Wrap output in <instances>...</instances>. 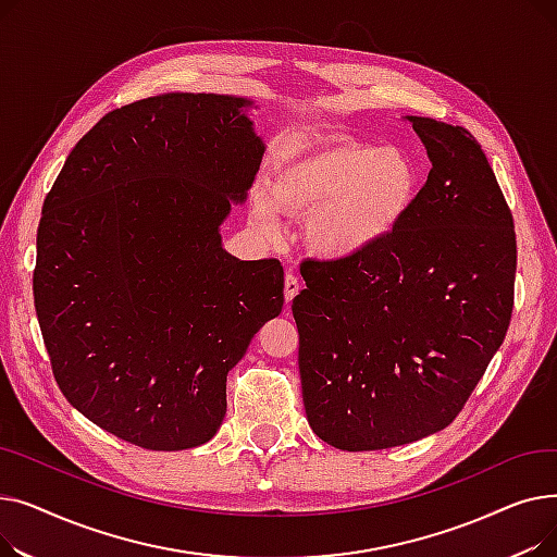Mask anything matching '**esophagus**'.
<instances>
[{"instance_id": "esophagus-1", "label": "esophagus", "mask_w": 557, "mask_h": 557, "mask_svg": "<svg viewBox=\"0 0 557 557\" xmlns=\"http://www.w3.org/2000/svg\"><path fill=\"white\" fill-rule=\"evenodd\" d=\"M300 288H302L300 280H298L294 273H286V277H284V300H286V302L294 300V298L298 296Z\"/></svg>"}]
</instances>
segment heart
Wrapping results in <instances>:
<instances>
[{
	"label": "heart",
	"mask_w": 557,
	"mask_h": 557,
	"mask_svg": "<svg viewBox=\"0 0 557 557\" xmlns=\"http://www.w3.org/2000/svg\"><path fill=\"white\" fill-rule=\"evenodd\" d=\"M420 191L413 158L395 146L341 141L282 160L269 191L252 194V223L277 232L280 210L307 216L305 237L327 259L361 257L388 242Z\"/></svg>",
	"instance_id": "obj_1"
}]
</instances>
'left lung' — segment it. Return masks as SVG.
<instances>
[{"mask_svg":"<svg viewBox=\"0 0 557 557\" xmlns=\"http://www.w3.org/2000/svg\"><path fill=\"white\" fill-rule=\"evenodd\" d=\"M431 171L388 242L302 263L294 298L309 426L343 451L416 443L462 411L506 338L515 223L470 131L406 116Z\"/></svg>","mask_w":557,"mask_h":557,"instance_id":"1","label":"left lung"}]
</instances>
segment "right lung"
<instances>
[{
    "instance_id": "obj_1",
    "label": "right lung",
    "mask_w": 557,
    "mask_h": 557,
    "mask_svg": "<svg viewBox=\"0 0 557 557\" xmlns=\"http://www.w3.org/2000/svg\"><path fill=\"white\" fill-rule=\"evenodd\" d=\"M250 106L171 92L116 108L78 139L42 205L34 300L55 384L144 449L214 437L227 372L284 305L277 259L221 246L263 156Z\"/></svg>"
}]
</instances>
